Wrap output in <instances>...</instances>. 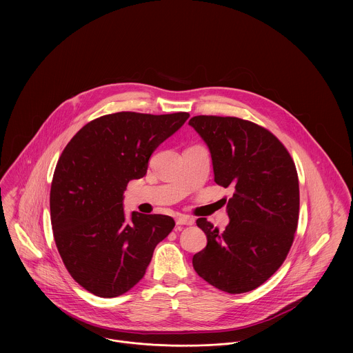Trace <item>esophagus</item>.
<instances>
[{
  "mask_svg": "<svg viewBox=\"0 0 353 353\" xmlns=\"http://www.w3.org/2000/svg\"><path fill=\"white\" fill-rule=\"evenodd\" d=\"M176 224L178 225H193L194 224V219L190 216H185V214H179L176 217Z\"/></svg>",
  "mask_w": 353,
  "mask_h": 353,
  "instance_id": "esophagus-1",
  "label": "esophagus"
}]
</instances>
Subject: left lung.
<instances>
[{"label":"left lung","instance_id":"8db88e82","mask_svg":"<svg viewBox=\"0 0 353 353\" xmlns=\"http://www.w3.org/2000/svg\"><path fill=\"white\" fill-rule=\"evenodd\" d=\"M189 125L210 151L214 182L234 189L223 232L205 217L197 220L208 243L193 256L194 270L220 291L249 292L283 265L294 243L299 220L295 163L273 133L250 121L197 115Z\"/></svg>","mask_w":353,"mask_h":353}]
</instances>
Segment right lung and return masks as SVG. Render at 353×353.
<instances>
[{
  "label": "right lung",
  "instance_id": "add662e5",
  "mask_svg": "<svg viewBox=\"0 0 353 353\" xmlns=\"http://www.w3.org/2000/svg\"><path fill=\"white\" fill-rule=\"evenodd\" d=\"M189 117L107 114L83 126L61 153L51 182L52 235L65 268L91 294L115 298L133 288L172 231L175 221L164 214L133 212L128 223L123 192Z\"/></svg>",
  "mask_w": 353,
  "mask_h": 353
}]
</instances>
